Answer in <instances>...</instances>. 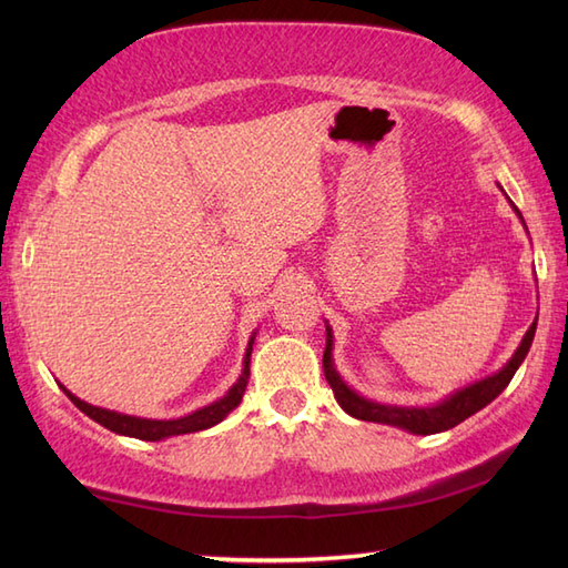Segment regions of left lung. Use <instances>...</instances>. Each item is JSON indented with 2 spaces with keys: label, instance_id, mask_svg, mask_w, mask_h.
<instances>
[{
  "label": "left lung",
  "instance_id": "left-lung-1",
  "mask_svg": "<svg viewBox=\"0 0 568 568\" xmlns=\"http://www.w3.org/2000/svg\"><path fill=\"white\" fill-rule=\"evenodd\" d=\"M535 329H537V322H532V327L527 329L523 344L517 346V352L508 361V366L498 371L496 376L468 385V388L458 390L456 395L449 397V400H444L437 407L378 405V403L366 400V397L356 395L352 388H346V383L336 376V371L332 366V332H329V327H327V348H324V358H322L324 376H327V383L332 385L336 403H339L352 417L364 419V422H383V425L403 427L413 434H434V432H444V429L456 427L458 422H464L466 417L478 413L480 407H486L490 400H496V397L505 388H508V383L513 381L515 371L520 368V364L529 352V346H532Z\"/></svg>",
  "mask_w": 568,
  "mask_h": 568
}]
</instances>
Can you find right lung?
<instances>
[{
  "label": "right lung",
  "mask_w": 568,
  "mask_h": 568,
  "mask_svg": "<svg viewBox=\"0 0 568 568\" xmlns=\"http://www.w3.org/2000/svg\"><path fill=\"white\" fill-rule=\"evenodd\" d=\"M253 344V339H251ZM246 348V358H244V373H241V378L236 381V385L232 390H229L222 400H216L207 407L197 409V413H192L187 417H180V419H143V417H131V415H119L112 413V409H102V407H94L88 405L80 397L72 395L70 390H65V395L72 400V405L80 407L84 415L92 417L94 422H100L102 427L112 429L116 434H124V437H136V439H146V442H159L165 437H173V434H190V432H200V429H207L216 422H222L232 409L241 403V397L246 393V385H248V364H251V346Z\"/></svg>",
  "instance_id": "obj_1"
}]
</instances>
